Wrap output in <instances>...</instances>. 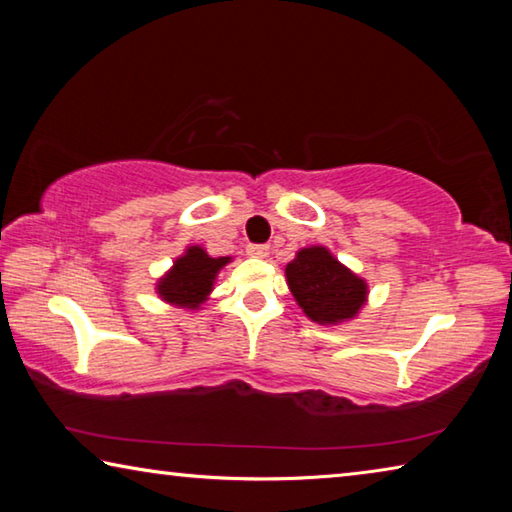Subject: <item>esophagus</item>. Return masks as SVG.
Instances as JSON below:
<instances>
[{"label": "esophagus", "mask_w": 512, "mask_h": 512, "mask_svg": "<svg viewBox=\"0 0 512 512\" xmlns=\"http://www.w3.org/2000/svg\"><path fill=\"white\" fill-rule=\"evenodd\" d=\"M246 253L250 255V257H257V259H264V257H268V253H271V248H268L266 244H250L248 248H246Z\"/></svg>", "instance_id": "34e87169"}]
</instances>
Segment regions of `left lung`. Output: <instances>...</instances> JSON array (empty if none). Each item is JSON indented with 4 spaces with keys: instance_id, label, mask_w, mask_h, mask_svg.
Returning a JSON list of instances; mask_svg holds the SVG:
<instances>
[{
    "instance_id": "left-lung-1",
    "label": "left lung",
    "mask_w": 512,
    "mask_h": 512,
    "mask_svg": "<svg viewBox=\"0 0 512 512\" xmlns=\"http://www.w3.org/2000/svg\"><path fill=\"white\" fill-rule=\"evenodd\" d=\"M298 307L318 325H341L361 314L368 302V282L341 264L329 248L307 246L284 268Z\"/></svg>"
}]
</instances>
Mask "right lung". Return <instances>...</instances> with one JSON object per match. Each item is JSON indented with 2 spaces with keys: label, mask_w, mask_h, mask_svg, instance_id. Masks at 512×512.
Listing matches in <instances>:
<instances>
[{
  "label": "right lung",
  "mask_w": 512,
  "mask_h": 512,
  "mask_svg": "<svg viewBox=\"0 0 512 512\" xmlns=\"http://www.w3.org/2000/svg\"><path fill=\"white\" fill-rule=\"evenodd\" d=\"M232 257H212L203 246H187L185 253L173 259V266L155 282V293L171 307L196 311L205 305L214 291L216 275Z\"/></svg>",
  "instance_id": "obj_1"
}]
</instances>
